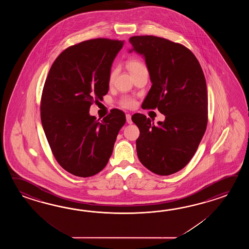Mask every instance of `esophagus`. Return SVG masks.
<instances>
[{"instance_id": "obj_1", "label": "esophagus", "mask_w": 249, "mask_h": 249, "mask_svg": "<svg viewBox=\"0 0 249 249\" xmlns=\"http://www.w3.org/2000/svg\"><path fill=\"white\" fill-rule=\"evenodd\" d=\"M125 117H126V122L131 124L132 123V116H131L130 114H126V116H125Z\"/></svg>"}]
</instances>
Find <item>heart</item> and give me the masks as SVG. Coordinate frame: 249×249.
Segmentation results:
<instances>
[{
  "label": "heart",
  "instance_id": "1",
  "mask_svg": "<svg viewBox=\"0 0 249 249\" xmlns=\"http://www.w3.org/2000/svg\"><path fill=\"white\" fill-rule=\"evenodd\" d=\"M128 68H129L131 73L132 74L133 72L137 71L139 69L145 68V66H144V64L142 63L140 60H137V59H130V60L128 61ZM114 76H115V71H112L110 76H109L110 82H111L113 78H114ZM120 103H121V105H122L123 107H132L135 105V101H133L131 98H128V97H125V98L122 99L121 101H120Z\"/></svg>",
  "mask_w": 249,
  "mask_h": 249
}]
</instances>
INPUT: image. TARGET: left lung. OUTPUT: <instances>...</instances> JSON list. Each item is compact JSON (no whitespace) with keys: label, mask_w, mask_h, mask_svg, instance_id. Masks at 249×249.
Wrapping results in <instances>:
<instances>
[{"label":"left lung","mask_w":249,"mask_h":249,"mask_svg":"<svg viewBox=\"0 0 249 249\" xmlns=\"http://www.w3.org/2000/svg\"><path fill=\"white\" fill-rule=\"evenodd\" d=\"M129 41V53L142 56L152 83L143 107L165 116L158 124L142 114L132 116L140 129L138 158L156 175H173L191 161L206 132V78L195 55L180 43L152 36Z\"/></svg>","instance_id":"obj_1"}]
</instances>
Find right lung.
I'll use <instances>...</instances> for the list:
<instances>
[{
    "label": "right lung",
    "instance_id": "obj_1",
    "mask_svg": "<svg viewBox=\"0 0 249 249\" xmlns=\"http://www.w3.org/2000/svg\"><path fill=\"white\" fill-rule=\"evenodd\" d=\"M123 45L124 41L102 38L80 42L60 53L49 71L42 128L58 164L75 176L90 177L106 166L125 124L119 109L102 120L89 113L108 91L112 63Z\"/></svg>",
    "mask_w": 249,
    "mask_h": 249
}]
</instances>
